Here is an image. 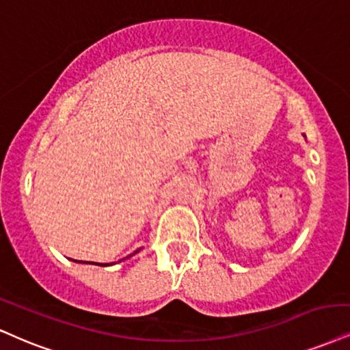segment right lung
Instances as JSON below:
<instances>
[{
  "mask_svg": "<svg viewBox=\"0 0 350 350\" xmlns=\"http://www.w3.org/2000/svg\"><path fill=\"white\" fill-rule=\"evenodd\" d=\"M135 252H138V251H135ZM135 252H133V254H135ZM122 260H124V259H122ZM96 264H98V262H96ZM98 266H109V264H98Z\"/></svg>",
  "mask_w": 350,
  "mask_h": 350,
  "instance_id": "obj_1",
  "label": "right lung"
}]
</instances>
